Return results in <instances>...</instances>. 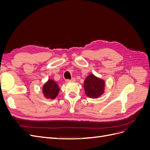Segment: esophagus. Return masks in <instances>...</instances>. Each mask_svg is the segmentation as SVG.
Instances as JSON below:
<instances>
[{"label":"esophagus","mask_w":150,"mask_h":150,"mask_svg":"<svg viewBox=\"0 0 150 150\" xmlns=\"http://www.w3.org/2000/svg\"><path fill=\"white\" fill-rule=\"evenodd\" d=\"M76 81V79L74 78H72L71 79H66V81L67 83H69V82H74Z\"/></svg>","instance_id":"obj_1"}]
</instances>
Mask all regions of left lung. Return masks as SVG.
<instances>
[{
    "mask_svg": "<svg viewBox=\"0 0 150 150\" xmlns=\"http://www.w3.org/2000/svg\"><path fill=\"white\" fill-rule=\"evenodd\" d=\"M84 88L86 94L89 98H97L103 93L104 82L93 74L89 75L84 81Z\"/></svg>",
    "mask_w": 150,
    "mask_h": 150,
    "instance_id": "1",
    "label": "left lung"
}]
</instances>
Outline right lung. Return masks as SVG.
<instances>
[{
    "label": "right lung",
    "instance_id": "1",
    "mask_svg": "<svg viewBox=\"0 0 150 150\" xmlns=\"http://www.w3.org/2000/svg\"><path fill=\"white\" fill-rule=\"evenodd\" d=\"M58 85L52 80H49L44 84L42 88V92L44 96L49 99H54L59 93Z\"/></svg>",
    "mask_w": 150,
    "mask_h": 150
}]
</instances>
